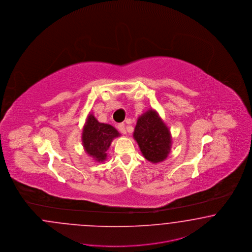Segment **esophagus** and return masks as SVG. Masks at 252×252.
Here are the masks:
<instances>
[{
    "label": "esophagus",
    "mask_w": 252,
    "mask_h": 252,
    "mask_svg": "<svg viewBox=\"0 0 252 252\" xmlns=\"http://www.w3.org/2000/svg\"><path fill=\"white\" fill-rule=\"evenodd\" d=\"M118 129L122 133H126V128H125V124L124 123L118 124Z\"/></svg>",
    "instance_id": "1"
}]
</instances>
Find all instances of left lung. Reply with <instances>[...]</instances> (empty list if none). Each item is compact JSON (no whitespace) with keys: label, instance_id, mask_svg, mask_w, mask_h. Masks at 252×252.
I'll use <instances>...</instances> for the list:
<instances>
[{"label":"left lung","instance_id":"8db88e82","mask_svg":"<svg viewBox=\"0 0 252 252\" xmlns=\"http://www.w3.org/2000/svg\"><path fill=\"white\" fill-rule=\"evenodd\" d=\"M133 137L143 156L151 162L163 161L170 153V130L154 110H148L139 118Z\"/></svg>","mask_w":252,"mask_h":252}]
</instances>
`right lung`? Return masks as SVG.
Masks as SVG:
<instances>
[{
  "label": "right lung",
  "instance_id": "right-lung-1",
  "mask_svg": "<svg viewBox=\"0 0 252 252\" xmlns=\"http://www.w3.org/2000/svg\"><path fill=\"white\" fill-rule=\"evenodd\" d=\"M119 135V131L111 125L101 123L90 115L83 128L82 143L90 156L95 158L97 161H104L112 140Z\"/></svg>",
  "mask_w": 252,
  "mask_h": 252
}]
</instances>
